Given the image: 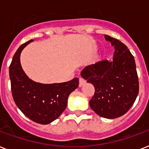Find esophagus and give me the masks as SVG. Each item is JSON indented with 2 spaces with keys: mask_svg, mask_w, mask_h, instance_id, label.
I'll list each match as a JSON object with an SVG mask.
<instances>
[{
  "mask_svg": "<svg viewBox=\"0 0 149 149\" xmlns=\"http://www.w3.org/2000/svg\"><path fill=\"white\" fill-rule=\"evenodd\" d=\"M85 83H86V81L84 80L83 78H79V86L80 87V86H84V84H85Z\"/></svg>",
  "mask_w": 149,
  "mask_h": 149,
  "instance_id": "esophagus-1",
  "label": "esophagus"
}]
</instances>
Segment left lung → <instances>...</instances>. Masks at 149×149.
<instances>
[{"label": "left lung", "instance_id": "1", "mask_svg": "<svg viewBox=\"0 0 149 149\" xmlns=\"http://www.w3.org/2000/svg\"><path fill=\"white\" fill-rule=\"evenodd\" d=\"M114 47L113 60H101L84 68L81 77L91 83L95 93L91 109L102 118L113 119L128 111L139 94V84L134 56L120 41L105 35Z\"/></svg>", "mask_w": 149, "mask_h": 149}]
</instances>
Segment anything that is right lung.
Returning <instances> with one entry per match:
<instances>
[{
	"label": "right lung",
	"instance_id": "1",
	"mask_svg": "<svg viewBox=\"0 0 149 149\" xmlns=\"http://www.w3.org/2000/svg\"><path fill=\"white\" fill-rule=\"evenodd\" d=\"M33 40L22 44L13 57L10 67L11 92L17 107L35 122L48 125L60 116L67 106V100L79 86V79L65 83L45 84L29 79L22 69V51Z\"/></svg>",
	"mask_w": 149,
	"mask_h": 149
}]
</instances>
